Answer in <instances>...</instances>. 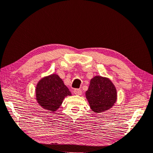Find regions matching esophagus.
Here are the masks:
<instances>
[{"label": "esophagus", "mask_w": 153, "mask_h": 153, "mask_svg": "<svg viewBox=\"0 0 153 153\" xmlns=\"http://www.w3.org/2000/svg\"><path fill=\"white\" fill-rule=\"evenodd\" d=\"M73 91H74V94H75V95H82V91L81 89L75 88Z\"/></svg>", "instance_id": "obj_1"}]
</instances>
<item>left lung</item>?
Returning <instances> with one entry per match:
<instances>
[{
    "label": "left lung",
    "mask_w": 153,
    "mask_h": 153,
    "mask_svg": "<svg viewBox=\"0 0 153 153\" xmlns=\"http://www.w3.org/2000/svg\"><path fill=\"white\" fill-rule=\"evenodd\" d=\"M86 97L94 112H103L114 105L117 100V91L109 79L97 76L90 81Z\"/></svg>",
    "instance_id": "left-lung-1"
}]
</instances>
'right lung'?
<instances>
[{
    "instance_id": "right-lung-1",
    "label": "right lung",
    "mask_w": 153,
    "mask_h": 153,
    "mask_svg": "<svg viewBox=\"0 0 153 153\" xmlns=\"http://www.w3.org/2000/svg\"><path fill=\"white\" fill-rule=\"evenodd\" d=\"M36 92L39 105L51 112L56 111L60 107L65 97L71 95L63 80L56 74L41 79Z\"/></svg>"
}]
</instances>
